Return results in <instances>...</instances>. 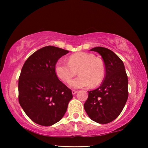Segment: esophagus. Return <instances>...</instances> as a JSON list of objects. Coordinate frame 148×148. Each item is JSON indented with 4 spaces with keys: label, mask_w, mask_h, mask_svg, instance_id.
I'll return each instance as SVG.
<instances>
[{
    "label": "esophagus",
    "mask_w": 148,
    "mask_h": 148,
    "mask_svg": "<svg viewBox=\"0 0 148 148\" xmlns=\"http://www.w3.org/2000/svg\"><path fill=\"white\" fill-rule=\"evenodd\" d=\"M76 93H77V91H76V90H72V95H75V94H76Z\"/></svg>",
    "instance_id": "34e87169"
}]
</instances>
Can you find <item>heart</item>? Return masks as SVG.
I'll return each instance as SVG.
<instances>
[{
    "label": "heart",
    "mask_w": 148,
    "mask_h": 148,
    "mask_svg": "<svg viewBox=\"0 0 148 148\" xmlns=\"http://www.w3.org/2000/svg\"><path fill=\"white\" fill-rule=\"evenodd\" d=\"M77 71L79 76L69 83L73 88L99 85L104 78L106 69L102 59L95 57L92 53L83 51L71 55L68 62L59 60L55 66L56 76L64 83H69Z\"/></svg>",
    "instance_id": "1"
}]
</instances>
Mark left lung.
I'll return each mask as SVG.
<instances>
[{
	"instance_id": "left-lung-1",
	"label": "left lung",
	"mask_w": 148,
	"mask_h": 148,
	"mask_svg": "<svg viewBox=\"0 0 148 148\" xmlns=\"http://www.w3.org/2000/svg\"><path fill=\"white\" fill-rule=\"evenodd\" d=\"M90 51L102 56L106 75L97 89L88 92L84 108L90 118L100 124L112 121L120 114L128 97V77L123 62L108 48L95 47Z\"/></svg>"
}]
</instances>
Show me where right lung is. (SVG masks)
I'll list each match as a JSON object with an SVG mask.
<instances>
[{
    "label": "right lung",
    "instance_id": "1",
    "mask_svg": "<svg viewBox=\"0 0 148 148\" xmlns=\"http://www.w3.org/2000/svg\"><path fill=\"white\" fill-rule=\"evenodd\" d=\"M69 51L48 46L31 55L21 69L18 81V100L31 120L42 126L59 121L72 99L71 89L58 79L56 62Z\"/></svg>",
    "mask_w": 148,
    "mask_h": 148
}]
</instances>
